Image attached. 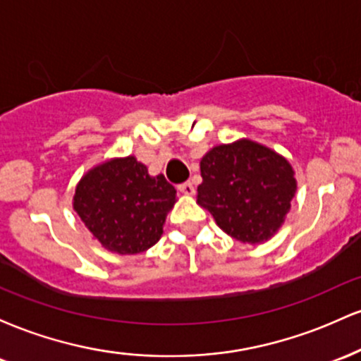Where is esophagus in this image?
I'll return each mask as SVG.
<instances>
[{
    "instance_id": "obj_1",
    "label": "esophagus",
    "mask_w": 361,
    "mask_h": 361,
    "mask_svg": "<svg viewBox=\"0 0 361 361\" xmlns=\"http://www.w3.org/2000/svg\"><path fill=\"white\" fill-rule=\"evenodd\" d=\"M178 190H180V193H183V195L195 193V186H193V183H190V181H185V183L178 185Z\"/></svg>"
}]
</instances>
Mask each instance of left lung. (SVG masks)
<instances>
[{"mask_svg":"<svg viewBox=\"0 0 361 361\" xmlns=\"http://www.w3.org/2000/svg\"><path fill=\"white\" fill-rule=\"evenodd\" d=\"M197 204L244 244L267 243L283 226L297 190L292 164L273 149L239 139L210 149L200 159Z\"/></svg>","mask_w":361,"mask_h":361,"instance_id":"obj_1","label":"left lung"}]
</instances>
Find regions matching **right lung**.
Returning <instances> with one entry per match:
<instances>
[{"instance_id": "right-lung-1", "label": "right lung", "mask_w": 361, "mask_h": 361, "mask_svg": "<svg viewBox=\"0 0 361 361\" xmlns=\"http://www.w3.org/2000/svg\"><path fill=\"white\" fill-rule=\"evenodd\" d=\"M176 190L163 175L151 176L135 156L111 157L78 181L73 209L106 251L139 255L163 235Z\"/></svg>"}]
</instances>
